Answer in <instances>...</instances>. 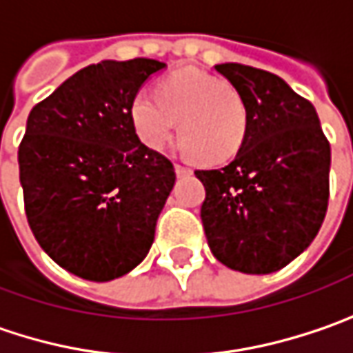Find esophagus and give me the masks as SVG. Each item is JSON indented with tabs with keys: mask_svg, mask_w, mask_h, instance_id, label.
<instances>
[{
	"mask_svg": "<svg viewBox=\"0 0 353 353\" xmlns=\"http://www.w3.org/2000/svg\"><path fill=\"white\" fill-rule=\"evenodd\" d=\"M174 170H176V176H190L192 174V168H185V165H181V163H176L174 165Z\"/></svg>",
	"mask_w": 353,
	"mask_h": 353,
	"instance_id": "1",
	"label": "esophagus"
}]
</instances>
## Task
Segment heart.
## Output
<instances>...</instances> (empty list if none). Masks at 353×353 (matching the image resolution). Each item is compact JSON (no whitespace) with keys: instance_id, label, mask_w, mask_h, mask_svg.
Instances as JSON below:
<instances>
[{"instance_id":"heart-1","label":"heart","mask_w":353,"mask_h":353,"mask_svg":"<svg viewBox=\"0 0 353 353\" xmlns=\"http://www.w3.org/2000/svg\"><path fill=\"white\" fill-rule=\"evenodd\" d=\"M130 115L137 137L152 150L170 141L179 121L183 150L208 165L238 156L248 135V110L238 92L199 70L172 73L159 94L137 92Z\"/></svg>"}]
</instances>
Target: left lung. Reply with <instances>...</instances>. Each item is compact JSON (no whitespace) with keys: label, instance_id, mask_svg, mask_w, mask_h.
Segmentation results:
<instances>
[{"label":"left lung","instance_id":"8db88e82","mask_svg":"<svg viewBox=\"0 0 353 353\" xmlns=\"http://www.w3.org/2000/svg\"><path fill=\"white\" fill-rule=\"evenodd\" d=\"M248 110L245 141L228 165L197 170L212 254L243 274L285 268L314 241L330 197V141L316 108L281 77L219 63Z\"/></svg>","mask_w":353,"mask_h":353}]
</instances>
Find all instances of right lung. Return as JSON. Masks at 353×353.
I'll use <instances>...</instances> for the list:
<instances>
[{
  "label": "right lung",
  "mask_w": 353,
  "mask_h": 353,
  "mask_svg": "<svg viewBox=\"0 0 353 353\" xmlns=\"http://www.w3.org/2000/svg\"><path fill=\"white\" fill-rule=\"evenodd\" d=\"M165 63L105 59L65 79L28 117L19 181L33 236L73 276L110 281L148 256L176 172L143 145L132 99Z\"/></svg>",
  "instance_id": "obj_1"
}]
</instances>
